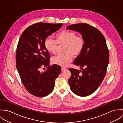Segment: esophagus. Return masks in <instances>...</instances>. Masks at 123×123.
I'll use <instances>...</instances> for the list:
<instances>
[{"label":"esophagus","instance_id":"34e87169","mask_svg":"<svg viewBox=\"0 0 123 123\" xmlns=\"http://www.w3.org/2000/svg\"><path fill=\"white\" fill-rule=\"evenodd\" d=\"M66 69H67V68H64V67H62V68H61L62 71H65Z\"/></svg>","mask_w":123,"mask_h":123}]
</instances>
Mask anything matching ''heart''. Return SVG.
I'll return each mask as SVG.
<instances>
[{
	"mask_svg": "<svg viewBox=\"0 0 123 123\" xmlns=\"http://www.w3.org/2000/svg\"><path fill=\"white\" fill-rule=\"evenodd\" d=\"M55 40L50 37H47L44 41L46 49L50 53L55 54L59 45H65L64 54H58L52 59L54 64L61 66H66L72 60L74 55L77 56L82 53L84 46V40L81 36L77 35L73 31L65 30L57 33Z\"/></svg>",
	"mask_w": 123,
	"mask_h": 123,
	"instance_id": "heart-1",
	"label": "heart"
}]
</instances>
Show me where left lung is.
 <instances>
[{"label":"left lung","instance_id":"8db88e82","mask_svg":"<svg viewBox=\"0 0 123 123\" xmlns=\"http://www.w3.org/2000/svg\"><path fill=\"white\" fill-rule=\"evenodd\" d=\"M67 29L80 32L84 40L82 53L74 62L81 70L69 68L70 89L77 95H89L98 88L107 73L109 54L106 40L98 29L87 24L70 25Z\"/></svg>","mask_w":123,"mask_h":123}]
</instances>
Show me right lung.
Wrapping results in <instances>:
<instances>
[{"label": "right lung", "mask_w": 123, "mask_h": 123, "mask_svg": "<svg viewBox=\"0 0 123 123\" xmlns=\"http://www.w3.org/2000/svg\"><path fill=\"white\" fill-rule=\"evenodd\" d=\"M63 25L62 24L38 23L22 33L16 53V66L21 80L31 94L44 97L53 90L61 67L50 65V55L44 46L45 39ZM42 67L47 69L41 72Z\"/></svg>", "instance_id": "right-lung-1"}]
</instances>
